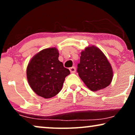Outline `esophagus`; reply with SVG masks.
Here are the masks:
<instances>
[{
	"label": "esophagus",
	"instance_id": "34e87169",
	"mask_svg": "<svg viewBox=\"0 0 135 135\" xmlns=\"http://www.w3.org/2000/svg\"><path fill=\"white\" fill-rule=\"evenodd\" d=\"M69 71H70V72H71V73H74L75 72V67L70 68Z\"/></svg>",
	"mask_w": 135,
	"mask_h": 135
}]
</instances>
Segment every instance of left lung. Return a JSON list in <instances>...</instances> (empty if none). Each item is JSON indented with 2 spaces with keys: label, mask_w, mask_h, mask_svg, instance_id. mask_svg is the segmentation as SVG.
Returning <instances> with one entry per match:
<instances>
[{
  "label": "left lung",
  "mask_w": 135,
  "mask_h": 135,
  "mask_svg": "<svg viewBox=\"0 0 135 135\" xmlns=\"http://www.w3.org/2000/svg\"><path fill=\"white\" fill-rule=\"evenodd\" d=\"M77 72L86 86L93 91L109 85L113 77L110 64L102 51L95 46L86 47L81 52Z\"/></svg>",
  "instance_id": "8db88e82"
}]
</instances>
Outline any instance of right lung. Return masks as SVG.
<instances>
[{
	"mask_svg": "<svg viewBox=\"0 0 135 135\" xmlns=\"http://www.w3.org/2000/svg\"><path fill=\"white\" fill-rule=\"evenodd\" d=\"M56 48L42 50L31 59L27 67L28 83L37 95L50 98L62 89L65 77L70 74L58 60Z\"/></svg>",
	"mask_w": 135,
	"mask_h": 135,
	"instance_id": "add662e5",
	"label": "right lung"
}]
</instances>
